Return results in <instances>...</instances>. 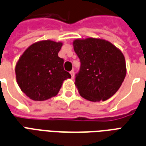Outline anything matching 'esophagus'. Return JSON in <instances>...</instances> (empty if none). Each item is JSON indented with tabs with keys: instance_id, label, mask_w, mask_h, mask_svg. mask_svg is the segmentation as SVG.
I'll use <instances>...</instances> for the list:
<instances>
[{
	"instance_id": "1",
	"label": "esophagus",
	"mask_w": 146,
	"mask_h": 146,
	"mask_svg": "<svg viewBox=\"0 0 146 146\" xmlns=\"http://www.w3.org/2000/svg\"><path fill=\"white\" fill-rule=\"evenodd\" d=\"M70 74H71V75H72V78H74V71H71V72H70Z\"/></svg>"
}]
</instances>
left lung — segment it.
I'll return each instance as SVG.
<instances>
[{
  "label": "left lung",
  "mask_w": 146,
  "mask_h": 146,
  "mask_svg": "<svg viewBox=\"0 0 146 146\" xmlns=\"http://www.w3.org/2000/svg\"><path fill=\"white\" fill-rule=\"evenodd\" d=\"M73 46L81 61L74 82L81 96L100 102L114 95L127 73L121 50L106 39L92 37L74 39Z\"/></svg>",
  "instance_id": "8db88e82"
}]
</instances>
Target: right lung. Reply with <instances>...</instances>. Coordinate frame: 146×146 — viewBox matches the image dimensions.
Segmentation results:
<instances>
[{"instance_id":"add662e5","label":"right lung","mask_w":146,"mask_h":146,"mask_svg":"<svg viewBox=\"0 0 146 146\" xmlns=\"http://www.w3.org/2000/svg\"><path fill=\"white\" fill-rule=\"evenodd\" d=\"M62 45L50 39L38 41L19 57L15 65L17 83L31 100L43 101L54 97L64 81L72 78L64 70V60L58 57Z\"/></svg>"}]
</instances>
